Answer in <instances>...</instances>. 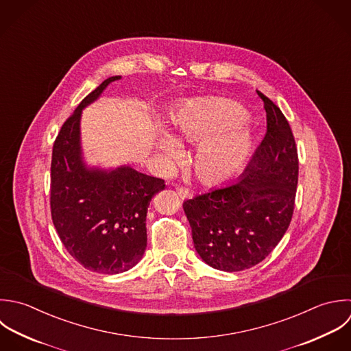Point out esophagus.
Segmentation results:
<instances>
[{
    "label": "esophagus",
    "mask_w": 351,
    "mask_h": 351,
    "mask_svg": "<svg viewBox=\"0 0 351 351\" xmlns=\"http://www.w3.org/2000/svg\"><path fill=\"white\" fill-rule=\"evenodd\" d=\"M176 191H178V194L180 195V198H182V199L190 198V195H191L190 190H189V189H184V187H176Z\"/></svg>",
    "instance_id": "obj_1"
}]
</instances>
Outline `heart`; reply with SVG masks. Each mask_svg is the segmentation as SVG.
I'll list each match as a JSON object with an SVG mask.
<instances>
[{"label": "heart", "instance_id": "1", "mask_svg": "<svg viewBox=\"0 0 351 351\" xmlns=\"http://www.w3.org/2000/svg\"><path fill=\"white\" fill-rule=\"evenodd\" d=\"M247 113L235 102L224 99L190 101L173 116L172 135L158 130L154 147L167 167L180 161L182 145H198L193 167L197 176L210 184L234 178L246 164L254 138L245 124Z\"/></svg>", "mask_w": 351, "mask_h": 351}]
</instances>
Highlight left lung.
Here are the masks:
<instances>
[{"instance_id": "obj_1", "label": "left lung", "mask_w": 351, "mask_h": 351, "mask_svg": "<svg viewBox=\"0 0 351 351\" xmlns=\"http://www.w3.org/2000/svg\"><path fill=\"white\" fill-rule=\"evenodd\" d=\"M267 134L235 180L184 201L198 256L209 267L238 272L261 263L286 234L298 184V153L290 124L263 93Z\"/></svg>"}]
</instances>
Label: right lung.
Returning a JSON list of instances; mask_svg holds the SVG:
<instances>
[{
  "label": "right lung",
  "mask_w": 351,
  "mask_h": 351,
  "mask_svg": "<svg viewBox=\"0 0 351 351\" xmlns=\"http://www.w3.org/2000/svg\"><path fill=\"white\" fill-rule=\"evenodd\" d=\"M120 75L105 79L62 124L53 145L50 209L66 252L86 269L116 275L135 267L147 245L146 215L164 180L130 165H87L80 138L82 110Z\"/></svg>",
  "instance_id": "obj_1"
}]
</instances>
